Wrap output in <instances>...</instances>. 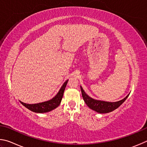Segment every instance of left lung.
I'll list each match as a JSON object with an SVG mask.
<instances>
[{
  "instance_id": "8db88e82",
  "label": "left lung",
  "mask_w": 147,
  "mask_h": 147,
  "mask_svg": "<svg viewBox=\"0 0 147 147\" xmlns=\"http://www.w3.org/2000/svg\"><path fill=\"white\" fill-rule=\"evenodd\" d=\"M81 90L82 92V96H83V99L84 102H86L90 109H92L93 110L98 112L101 113V114H105V113H109L113 111V110L117 109L121 105L123 102H124L129 94L125 97L124 99L121 100L117 102H107V101H98V100H95L94 99L90 97L88 95H87L81 86Z\"/></svg>"
}]
</instances>
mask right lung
Returning a JSON list of instances; mask_svg holds the SVG:
<instances>
[{
	"label": "right lung",
	"instance_id": "1",
	"mask_svg": "<svg viewBox=\"0 0 147 147\" xmlns=\"http://www.w3.org/2000/svg\"><path fill=\"white\" fill-rule=\"evenodd\" d=\"M67 83H68V81H66L65 83L63 84V85L62 86L60 90L58 92V94H57L53 99L49 100L48 101L32 105L26 104L24 102H22L21 101H20V102H21V104L22 105H24L26 108H27L28 109H29L31 111H32L33 112L45 113L50 112L51 110L56 109V108L60 105Z\"/></svg>",
	"mask_w": 147,
	"mask_h": 147
}]
</instances>
